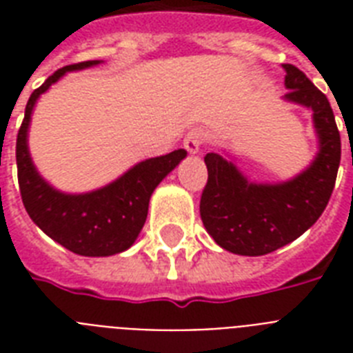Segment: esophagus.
Instances as JSON below:
<instances>
[{
    "instance_id": "esophagus-1",
    "label": "esophagus",
    "mask_w": 353,
    "mask_h": 353,
    "mask_svg": "<svg viewBox=\"0 0 353 353\" xmlns=\"http://www.w3.org/2000/svg\"><path fill=\"white\" fill-rule=\"evenodd\" d=\"M203 141H205L203 130H201V128H192V130L185 135V139H183V146H185V150H187L188 154H199Z\"/></svg>"
}]
</instances>
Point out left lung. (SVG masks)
<instances>
[{
	"mask_svg": "<svg viewBox=\"0 0 353 353\" xmlns=\"http://www.w3.org/2000/svg\"><path fill=\"white\" fill-rule=\"evenodd\" d=\"M288 93L282 101L312 112L317 154L310 165L280 183L251 181L229 155H205L209 181L199 214L212 240L241 256H262L302 236L323 214L341 163V135L323 91L291 63H282Z\"/></svg>",
	"mask_w": 353,
	"mask_h": 353,
	"instance_id": "8db88e82",
	"label": "left lung"
}]
</instances>
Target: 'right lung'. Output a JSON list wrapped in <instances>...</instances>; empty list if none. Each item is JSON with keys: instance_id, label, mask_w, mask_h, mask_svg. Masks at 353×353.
I'll list each match as a JSON object with an SVG mask.
<instances>
[{"instance_id": "right-lung-1", "label": "right lung", "mask_w": 353, "mask_h": 353, "mask_svg": "<svg viewBox=\"0 0 353 353\" xmlns=\"http://www.w3.org/2000/svg\"><path fill=\"white\" fill-rule=\"evenodd\" d=\"M101 60L58 69L32 91L16 141L18 183L30 220L51 240L80 256H112L135 243L143 229L152 194L163 179L187 157V150L144 159L115 181L82 194L62 192L36 170L29 152V126L38 99L69 71L95 68Z\"/></svg>"}]
</instances>
